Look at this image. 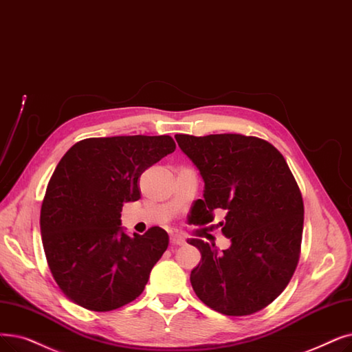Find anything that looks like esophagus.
I'll return each instance as SVG.
<instances>
[{
    "instance_id": "obj_1",
    "label": "esophagus",
    "mask_w": 352,
    "mask_h": 352,
    "mask_svg": "<svg viewBox=\"0 0 352 352\" xmlns=\"http://www.w3.org/2000/svg\"><path fill=\"white\" fill-rule=\"evenodd\" d=\"M171 244H173V246H182V244H186V240L179 237V236H173L171 237Z\"/></svg>"
}]
</instances>
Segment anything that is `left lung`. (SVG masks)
<instances>
[{
    "instance_id": "8db88e82",
    "label": "left lung",
    "mask_w": 352,
    "mask_h": 352,
    "mask_svg": "<svg viewBox=\"0 0 352 352\" xmlns=\"http://www.w3.org/2000/svg\"><path fill=\"white\" fill-rule=\"evenodd\" d=\"M181 151L204 179V200L191 207L192 224L206 226L224 210L223 234L232 246L219 252L201 239L191 270L195 295L228 316L262 311L292 279L299 262L303 201L280 152L265 140L240 133L175 135Z\"/></svg>"
}]
</instances>
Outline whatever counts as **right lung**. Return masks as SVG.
Here are the masks:
<instances>
[{
  "instance_id": "right-lung-1",
  "label": "right lung",
  "mask_w": 352,
  "mask_h": 352,
  "mask_svg": "<svg viewBox=\"0 0 352 352\" xmlns=\"http://www.w3.org/2000/svg\"><path fill=\"white\" fill-rule=\"evenodd\" d=\"M174 151L168 135L112 136L83 140L60 160L40 228L53 278L72 302L106 312L142 294L170 237L161 227L129 237L120 211L141 198V174Z\"/></svg>"
}]
</instances>
